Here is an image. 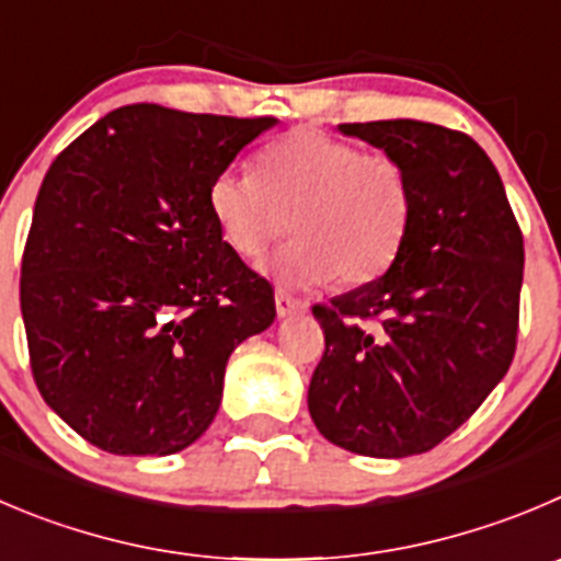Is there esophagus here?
Listing matches in <instances>:
<instances>
[{
    "label": "esophagus",
    "mask_w": 561,
    "mask_h": 561,
    "mask_svg": "<svg viewBox=\"0 0 561 561\" xmlns=\"http://www.w3.org/2000/svg\"><path fill=\"white\" fill-rule=\"evenodd\" d=\"M275 308H277V317H291V313L306 311L308 302L300 300V297L289 295L286 289H277L275 291Z\"/></svg>",
    "instance_id": "esophagus-1"
}]
</instances>
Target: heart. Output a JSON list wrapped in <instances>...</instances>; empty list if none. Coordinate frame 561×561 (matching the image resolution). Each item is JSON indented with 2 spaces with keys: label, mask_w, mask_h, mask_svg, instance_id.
I'll return each instance as SVG.
<instances>
[{
  "label": "heart",
  "mask_w": 561,
  "mask_h": 561,
  "mask_svg": "<svg viewBox=\"0 0 561 561\" xmlns=\"http://www.w3.org/2000/svg\"><path fill=\"white\" fill-rule=\"evenodd\" d=\"M209 211L233 253L259 259L297 233L272 259L286 284L364 286L402 250L413 220L404 164L317 129H295L255 157V175L222 170L209 184Z\"/></svg>",
  "instance_id": "heart-1"
}]
</instances>
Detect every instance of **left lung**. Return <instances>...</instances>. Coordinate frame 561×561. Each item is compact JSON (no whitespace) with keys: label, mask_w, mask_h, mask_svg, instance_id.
<instances>
[{"label":"left lung","mask_w":561,"mask_h":561,"mask_svg":"<svg viewBox=\"0 0 561 561\" xmlns=\"http://www.w3.org/2000/svg\"><path fill=\"white\" fill-rule=\"evenodd\" d=\"M404 164L413 220L391 270L317 302L324 352L308 410L330 444L366 457L435 449L510 369L524 233L477 140L421 121L341 124Z\"/></svg>","instance_id":"1"}]
</instances>
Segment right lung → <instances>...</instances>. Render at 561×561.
Masks as SVG:
<instances>
[{
	"instance_id": "right-lung-1",
	"label": "right lung",
	"mask_w": 561,
	"mask_h": 561,
	"mask_svg": "<svg viewBox=\"0 0 561 561\" xmlns=\"http://www.w3.org/2000/svg\"><path fill=\"white\" fill-rule=\"evenodd\" d=\"M275 117L112 110L51 162L21 255L44 402L110 455H175L209 430L231 352L275 319L222 242L209 184Z\"/></svg>"
}]
</instances>
